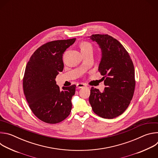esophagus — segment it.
Instances as JSON below:
<instances>
[{"instance_id": "obj_1", "label": "esophagus", "mask_w": 158, "mask_h": 158, "mask_svg": "<svg viewBox=\"0 0 158 158\" xmlns=\"http://www.w3.org/2000/svg\"><path fill=\"white\" fill-rule=\"evenodd\" d=\"M77 88L80 89V88H82L84 87H86V85L84 83H79L77 84Z\"/></svg>"}]
</instances>
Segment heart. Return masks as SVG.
<instances>
[{"instance_id":"b5f03b06","label":"heart","mask_w":158,"mask_h":158,"mask_svg":"<svg viewBox=\"0 0 158 158\" xmlns=\"http://www.w3.org/2000/svg\"><path fill=\"white\" fill-rule=\"evenodd\" d=\"M80 48H81V52L84 51H87V50H93L92 45L87 42H82L80 45Z\"/></svg>"}]
</instances>
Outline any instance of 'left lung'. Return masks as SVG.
Returning a JSON list of instances; mask_svg holds the SVG:
<instances>
[{"label": "left lung", "instance_id": "1", "mask_svg": "<svg viewBox=\"0 0 158 158\" xmlns=\"http://www.w3.org/2000/svg\"><path fill=\"white\" fill-rule=\"evenodd\" d=\"M102 51L98 71L104 80V91L92 87L89 101L93 110L105 119H113L128 107L132 99L136 81L134 67L129 53L116 39L107 34H93Z\"/></svg>", "mask_w": 158, "mask_h": 158}]
</instances>
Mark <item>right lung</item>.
I'll list each match as a JSON object with an SVG mask.
<instances>
[{"label":"right lung","mask_w":158,"mask_h":158,"mask_svg":"<svg viewBox=\"0 0 158 158\" xmlns=\"http://www.w3.org/2000/svg\"><path fill=\"white\" fill-rule=\"evenodd\" d=\"M76 38L53 40L39 47L28 61L23 77V89L29 106L42 121L56 124L68 117L76 85L60 91L55 79L64 69L62 56Z\"/></svg>","instance_id":"obj_1"}]
</instances>
